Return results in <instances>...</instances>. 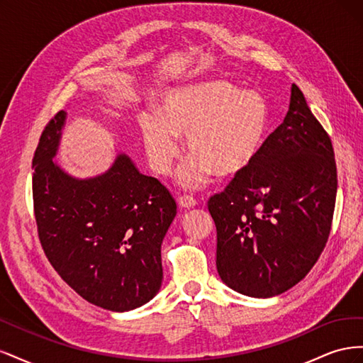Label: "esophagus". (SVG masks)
Listing matches in <instances>:
<instances>
[{"label": "esophagus", "mask_w": 363, "mask_h": 363, "mask_svg": "<svg viewBox=\"0 0 363 363\" xmlns=\"http://www.w3.org/2000/svg\"><path fill=\"white\" fill-rule=\"evenodd\" d=\"M177 203L183 208H191V207H194L196 204V200L194 199V196H191V195H182V196H179Z\"/></svg>", "instance_id": "esophagus-1"}]
</instances>
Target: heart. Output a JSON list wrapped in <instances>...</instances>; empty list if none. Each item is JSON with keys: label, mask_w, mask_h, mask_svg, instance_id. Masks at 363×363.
I'll return each mask as SVG.
<instances>
[{"label": "heart", "mask_w": 363, "mask_h": 363, "mask_svg": "<svg viewBox=\"0 0 363 363\" xmlns=\"http://www.w3.org/2000/svg\"><path fill=\"white\" fill-rule=\"evenodd\" d=\"M269 123L267 100L257 91L227 80H207L172 89L164 95L157 116L140 121L142 140L152 171L171 172L186 151L192 157L179 172L186 188L200 184L212 172L219 179L235 177L256 160Z\"/></svg>", "instance_id": "obj_1"}]
</instances>
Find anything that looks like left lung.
<instances>
[{
    "label": "left lung",
    "instance_id": "obj_1",
    "mask_svg": "<svg viewBox=\"0 0 363 363\" xmlns=\"http://www.w3.org/2000/svg\"><path fill=\"white\" fill-rule=\"evenodd\" d=\"M337 172L330 136L300 87L251 167L207 201L216 268L240 294L269 298L301 281L330 235Z\"/></svg>",
    "mask_w": 363,
    "mask_h": 363
}]
</instances>
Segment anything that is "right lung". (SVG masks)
<instances>
[{
    "instance_id": "right-lung-1",
    "label": "right lung",
    "mask_w": 363,
    "mask_h": 363,
    "mask_svg": "<svg viewBox=\"0 0 363 363\" xmlns=\"http://www.w3.org/2000/svg\"><path fill=\"white\" fill-rule=\"evenodd\" d=\"M67 113L43 128L33 157V206L40 245L59 276L86 301L125 312L148 303L162 284L160 247L177 204L128 156L79 180L54 163Z\"/></svg>"
}]
</instances>
